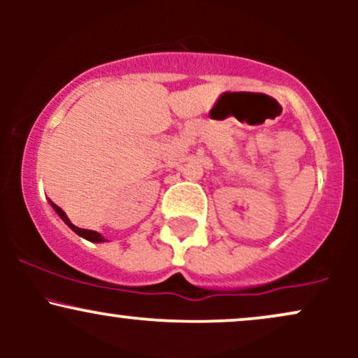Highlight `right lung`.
Wrapping results in <instances>:
<instances>
[{
  "label": "right lung",
  "instance_id": "right-lung-1",
  "mask_svg": "<svg viewBox=\"0 0 358 358\" xmlns=\"http://www.w3.org/2000/svg\"><path fill=\"white\" fill-rule=\"evenodd\" d=\"M48 202H50V205H52V208H53V210H55V212H57V215H59V217H60V219H62V220H64V222H65V224H67V225H69V227H71V229H72V231L77 234V236L84 237V239H85V241H90V242H108V241H106V239H104V237H102V236H101V234H99V232H96V231H87V229H80V227H77V225H73V224H72V222H71V220H69V217H67V215H65V212H64V210H62V208L59 207V205H55V203H53V202H52V200H48Z\"/></svg>",
  "mask_w": 358,
  "mask_h": 358
}]
</instances>
